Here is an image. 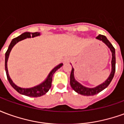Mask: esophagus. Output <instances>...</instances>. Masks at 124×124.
Masks as SVG:
<instances>
[{"mask_svg": "<svg viewBox=\"0 0 124 124\" xmlns=\"http://www.w3.org/2000/svg\"><path fill=\"white\" fill-rule=\"evenodd\" d=\"M70 61V60H69V58H66V59L64 60V62L66 63V62H68Z\"/></svg>", "mask_w": 124, "mask_h": 124, "instance_id": "obj_1", "label": "esophagus"}]
</instances>
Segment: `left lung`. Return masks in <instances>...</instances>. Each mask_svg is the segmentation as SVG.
<instances>
[{
    "instance_id": "obj_1",
    "label": "left lung",
    "mask_w": 124,
    "mask_h": 124,
    "mask_svg": "<svg viewBox=\"0 0 124 124\" xmlns=\"http://www.w3.org/2000/svg\"><path fill=\"white\" fill-rule=\"evenodd\" d=\"M96 38L98 40H101L103 42L106 44L112 52V72H111L109 78L107 79L105 82L99 85L98 86H97L96 88H89L84 87L76 80L74 76V68H72V71H71V74H70V86L74 91L76 92L77 93H80V94L84 95V96H93V95H96L97 93H100V92L104 90L105 88H106L107 87L109 86L110 82H112V79L114 76L115 71H116V54H115V48H114V46H112V44L109 42V41L107 39L105 36L100 34L96 37Z\"/></svg>"
}]
</instances>
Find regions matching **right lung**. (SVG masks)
<instances>
[{
    "label": "right lung",
    "mask_w": 124,
    "mask_h": 124,
    "mask_svg": "<svg viewBox=\"0 0 124 124\" xmlns=\"http://www.w3.org/2000/svg\"><path fill=\"white\" fill-rule=\"evenodd\" d=\"M40 35V33L38 32H24L21 35L19 36H18L16 38H14L12 40V42L10 44L7 50V51L6 52L5 54V70H6V73H7V79L9 82V83L10 84V85L12 86V88L16 90L18 93H21L24 96H29V97H40L44 95L45 93H47L48 90L50 89L52 86V76L54 72L56 71L58 69H59L62 66L63 64H60L58 66H57L56 67H55L52 70L50 73L49 74L48 78H46V80L44 82L38 85L37 86H35L34 88H22L20 87H18L17 86H16L15 84L12 82V81L11 80V79L10 78L8 73V69H7V61H8V58L9 56V54L11 50H12V47L15 46L16 44L19 41L23 40L24 39H25L26 38H31L32 37H35L37 36Z\"/></svg>",
    "instance_id": "1"
}]
</instances>
